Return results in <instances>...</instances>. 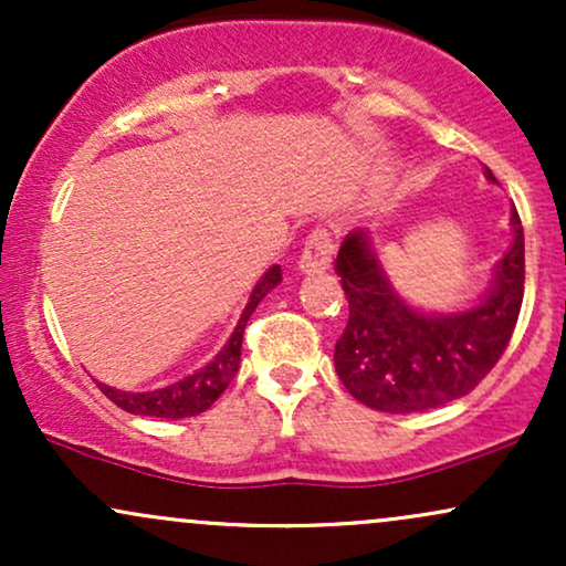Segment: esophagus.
Returning a JSON list of instances; mask_svg holds the SVG:
<instances>
[{"instance_id":"1","label":"esophagus","mask_w":566,"mask_h":566,"mask_svg":"<svg viewBox=\"0 0 566 566\" xmlns=\"http://www.w3.org/2000/svg\"><path fill=\"white\" fill-rule=\"evenodd\" d=\"M333 255H335L333 233H329L327 229H316V231H311L308 239H305L303 255H301V261H297V269H301L303 274H319V271L329 269Z\"/></svg>"}]
</instances>
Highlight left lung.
I'll use <instances>...</instances> for the list:
<instances>
[{"mask_svg":"<svg viewBox=\"0 0 566 566\" xmlns=\"http://www.w3.org/2000/svg\"><path fill=\"white\" fill-rule=\"evenodd\" d=\"M490 184L495 175L484 167ZM513 242L495 263L486 295L454 314L412 308L373 252L367 229L350 231L335 271L348 324L335 343L337 378L378 412H423L460 399L486 378L509 346L524 297V229L511 210Z\"/></svg>","mask_w":566,"mask_h":566,"instance_id":"obj_1","label":"left lung"}]
</instances>
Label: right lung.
Here are the masks:
<instances>
[{
  "instance_id": "right-lung-1",
  "label": "right lung",
  "mask_w": 566,
  "mask_h": 566,
  "mask_svg": "<svg viewBox=\"0 0 566 566\" xmlns=\"http://www.w3.org/2000/svg\"><path fill=\"white\" fill-rule=\"evenodd\" d=\"M279 282H282V269H279V265H271V269L261 276V282L255 284V290H252L250 301H247L242 316H239L237 327H233V333L229 337V343L218 350V356L210 361V365L197 369L193 375H186L184 380L172 382V386L157 388V391H143V394L116 391V388L103 386V382H97V386H101V391L106 394L116 407H122L125 412H133V415H151V418L178 420V418H191V415L205 412V409L216 405L218 396L229 388L233 375H237L247 322H250L252 311L258 308V303H261Z\"/></svg>"
}]
</instances>
